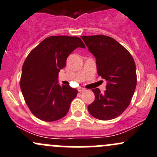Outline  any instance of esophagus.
Listing matches in <instances>:
<instances>
[{"instance_id": "1", "label": "esophagus", "mask_w": 157, "mask_h": 157, "mask_svg": "<svg viewBox=\"0 0 157 157\" xmlns=\"http://www.w3.org/2000/svg\"><path fill=\"white\" fill-rule=\"evenodd\" d=\"M77 90H78L79 92H83V91H85V89L84 88H83V87H78L77 88Z\"/></svg>"}]
</instances>
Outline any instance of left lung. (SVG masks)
I'll return each mask as SVG.
<instances>
[{
    "instance_id": "left-lung-1",
    "label": "left lung",
    "mask_w": 157,
    "mask_h": 157,
    "mask_svg": "<svg viewBox=\"0 0 157 157\" xmlns=\"http://www.w3.org/2000/svg\"><path fill=\"white\" fill-rule=\"evenodd\" d=\"M89 51L96 58L98 75L107 81L101 93L93 89L95 100L88 105L92 116L99 120L114 119L124 112L131 102L137 85L134 58L115 39L104 36H81Z\"/></svg>"
}]
</instances>
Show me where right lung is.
I'll use <instances>...</instances> for the list:
<instances>
[{"instance_id": "right-lung-1", "label": "right lung", "mask_w": 157, "mask_h": 157, "mask_svg": "<svg viewBox=\"0 0 157 157\" xmlns=\"http://www.w3.org/2000/svg\"><path fill=\"white\" fill-rule=\"evenodd\" d=\"M85 48L76 36H54L46 38L26 57L22 69L20 88L32 113L44 121L65 116L77 90L58 83V73L77 48Z\"/></svg>"}]
</instances>
